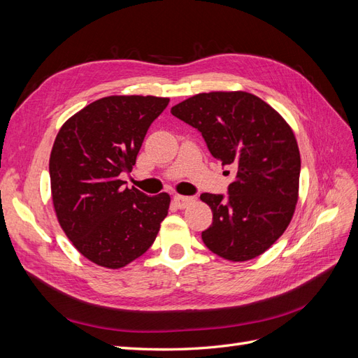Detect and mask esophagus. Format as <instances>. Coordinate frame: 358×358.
I'll use <instances>...</instances> for the list:
<instances>
[{"label":"esophagus","mask_w":358,"mask_h":358,"mask_svg":"<svg viewBox=\"0 0 358 358\" xmlns=\"http://www.w3.org/2000/svg\"><path fill=\"white\" fill-rule=\"evenodd\" d=\"M173 201H175V204L178 206V208L183 209L187 208L188 204H191L194 201V197H187V196H175L173 197Z\"/></svg>","instance_id":"34e87169"}]
</instances>
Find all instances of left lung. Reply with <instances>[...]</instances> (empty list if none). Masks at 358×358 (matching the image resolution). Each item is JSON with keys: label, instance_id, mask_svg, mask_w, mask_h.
<instances>
[{"label": "left lung", "instance_id": "1", "mask_svg": "<svg viewBox=\"0 0 358 358\" xmlns=\"http://www.w3.org/2000/svg\"><path fill=\"white\" fill-rule=\"evenodd\" d=\"M171 115L201 133L212 157L236 171L227 196H200L213 213L201 233L204 245L230 262L262 255L296 209L300 152L292 129L273 107L243 91L197 94L173 106Z\"/></svg>", "mask_w": 358, "mask_h": 358}]
</instances>
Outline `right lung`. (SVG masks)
I'll return each instance as SVG.
<instances>
[{"instance_id": "right-lung-1", "label": "right lung", "mask_w": 358, "mask_h": 358, "mask_svg": "<svg viewBox=\"0 0 358 358\" xmlns=\"http://www.w3.org/2000/svg\"><path fill=\"white\" fill-rule=\"evenodd\" d=\"M152 95H112L64 124L53 143L49 175L61 229L90 262L121 268L154 243L170 196L149 197L124 187L148 129L169 104Z\"/></svg>"}]
</instances>
